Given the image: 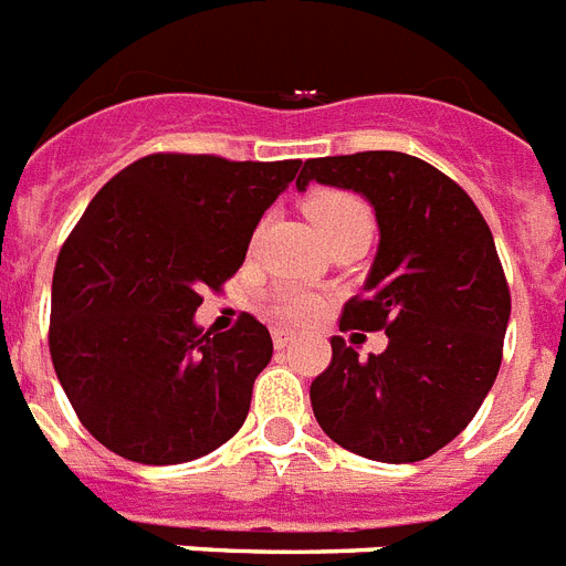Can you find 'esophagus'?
Segmentation results:
<instances>
[{"instance_id":"1","label":"esophagus","mask_w":566,"mask_h":566,"mask_svg":"<svg viewBox=\"0 0 566 566\" xmlns=\"http://www.w3.org/2000/svg\"><path fill=\"white\" fill-rule=\"evenodd\" d=\"M271 338H274V347H277V350H283V347L292 345L295 333H292V329H286V327H274V329H271Z\"/></svg>"}]
</instances>
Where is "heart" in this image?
Listing matches in <instances>:
<instances>
[{"label":"heart","instance_id":"1","mask_svg":"<svg viewBox=\"0 0 566 566\" xmlns=\"http://www.w3.org/2000/svg\"><path fill=\"white\" fill-rule=\"evenodd\" d=\"M306 216L312 219V224L318 228V233L324 239L336 230H345L350 224H361V221H370L368 207L361 205L359 198L350 196V192H342V189H315L306 198ZM318 310V301L306 292H289V295L280 297L277 312L289 321H306L315 315Z\"/></svg>","mask_w":566,"mask_h":566}]
</instances>
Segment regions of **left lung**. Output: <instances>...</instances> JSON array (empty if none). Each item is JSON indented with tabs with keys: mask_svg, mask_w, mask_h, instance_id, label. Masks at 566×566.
<instances>
[{
	"mask_svg": "<svg viewBox=\"0 0 566 566\" xmlns=\"http://www.w3.org/2000/svg\"><path fill=\"white\" fill-rule=\"evenodd\" d=\"M312 180L359 192L379 245L342 329H386L382 354L359 359L333 336V361L312 379L315 420L338 447L409 464L453 441L494 386L512 295L491 228L455 180L400 151L306 160Z\"/></svg>",
	"mask_w": 566,
	"mask_h": 566,
	"instance_id": "left-lung-1",
	"label": "left lung"
}]
</instances>
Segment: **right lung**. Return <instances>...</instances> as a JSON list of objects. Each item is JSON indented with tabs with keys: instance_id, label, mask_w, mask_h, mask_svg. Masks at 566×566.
Instances as JSON below:
<instances>
[{
	"instance_id": "obj_1",
	"label": "right lung",
	"mask_w": 566,
	"mask_h": 566,
	"mask_svg": "<svg viewBox=\"0 0 566 566\" xmlns=\"http://www.w3.org/2000/svg\"><path fill=\"white\" fill-rule=\"evenodd\" d=\"M301 160L151 155L90 201L52 277L49 350L98 444L139 464H180L237 436L271 336L254 315L230 333L196 324L205 289L248 245Z\"/></svg>"
}]
</instances>
